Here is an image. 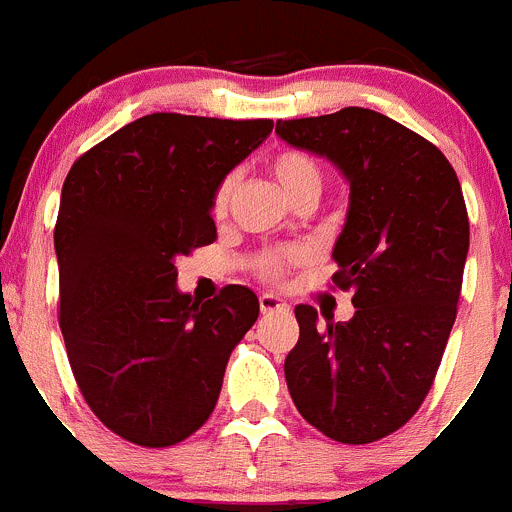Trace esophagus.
<instances>
[{
	"instance_id": "34e87169",
	"label": "esophagus",
	"mask_w": 512,
	"mask_h": 512,
	"mask_svg": "<svg viewBox=\"0 0 512 512\" xmlns=\"http://www.w3.org/2000/svg\"><path fill=\"white\" fill-rule=\"evenodd\" d=\"M258 308H261V313L288 311V303L281 296H276V293H261L258 296Z\"/></svg>"
}]
</instances>
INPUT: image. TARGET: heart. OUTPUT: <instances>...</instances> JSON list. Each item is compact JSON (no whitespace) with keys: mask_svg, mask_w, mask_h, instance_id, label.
<instances>
[{"mask_svg":"<svg viewBox=\"0 0 512 512\" xmlns=\"http://www.w3.org/2000/svg\"><path fill=\"white\" fill-rule=\"evenodd\" d=\"M268 169H271L273 181H276L278 189H281V194L286 196L288 201H296L301 199V196H313V199H318V194H321V186H323L321 166H318L311 156L303 154V151H296V149L278 151V154L271 159V164H268ZM236 181H239L236 179V174H229L219 184V189H216L214 194L216 214H224V211L229 209L231 196H234L236 191ZM286 261H288L286 256H266L261 263H258V271H261L263 276H276Z\"/></svg>","mask_w":512,"mask_h":512,"instance_id":"heart-1","label":"heart"}]
</instances>
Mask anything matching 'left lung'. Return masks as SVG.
<instances>
[{
  "label": "left lung",
  "instance_id": "8db88e82",
  "mask_svg": "<svg viewBox=\"0 0 512 512\" xmlns=\"http://www.w3.org/2000/svg\"><path fill=\"white\" fill-rule=\"evenodd\" d=\"M293 149L331 161L348 189L333 283L353 291L351 321L296 306L286 356L298 413L338 443H373L413 418L433 386L463 286L470 226L453 166L378 111L276 121Z\"/></svg>",
  "mask_w": 512,
  "mask_h": 512
}]
</instances>
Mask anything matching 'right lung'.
<instances>
[{
    "label": "right lung",
    "instance_id": "1",
    "mask_svg": "<svg viewBox=\"0 0 512 512\" xmlns=\"http://www.w3.org/2000/svg\"><path fill=\"white\" fill-rule=\"evenodd\" d=\"M271 129V119L149 114L67 174L54 229L59 326L89 408L131 443L166 448L204 426L256 323L251 288L194 301L174 263L214 244L216 189Z\"/></svg>",
    "mask_w": 512,
    "mask_h": 512
}]
</instances>
